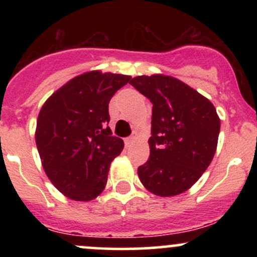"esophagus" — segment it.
<instances>
[{"label":"esophagus","mask_w":257,"mask_h":257,"mask_svg":"<svg viewBox=\"0 0 257 257\" xmlns=\"http://www.w3.org/2000/svg\"><path fill=\"white\" fill-rule=\"evenodd\" d=\"M137 139H138V134H137V133H134V134H133V135H131V137H129V138H126V139H125V145H126V146L132 145V144H133V143H134V141H135V140H137Z\"/></svg>","instance_id":"obj_1"}]
</instances>
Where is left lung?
<instances>
[{"label":"left lung","instance_id":"left-lung-1","mask_svg":"<svg viewBox=\"0 0 257 257\" xmlns=\"http://www.w3.org/2000/svg\"><path fill=\"white\" fill-rule=\"evenodd\" d=\"M152 102L150 157L138 168L146 190L180 194L198 181L213 161L220 118L210 100L178 78L138 76L129 82Z\"/></svg>","mask_w":257,"mask_h":257}]
</instances>
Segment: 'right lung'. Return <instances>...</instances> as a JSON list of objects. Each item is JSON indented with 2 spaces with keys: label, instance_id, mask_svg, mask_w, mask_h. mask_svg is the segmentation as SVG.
I'll return each mask as SVG.
<instances>
[{
  "label": "right lung",
  "instance_id": "1",
  "mask_svg": "<svg viewBox=\"0 0 257 257\" xmlns=\"http://www.w3.org/2000/svg\"><path fill=\"white\" fill-rule=\"evenodd\" d=\"M131 76L101 71L70 79L44 102L36 146L48 179L64 196L88 202L104 191L111 162L124 143L113 137L108 102Z\"/></svg>",
  "mask_w": 257,
  "mask_h": 257
}]
</instances>
